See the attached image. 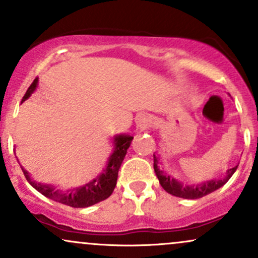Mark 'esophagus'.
Returning a JSON list of instances; mask_svg holds the SVG:
<instances>
[{"label":"esophagus","mask_w":258,"mask_h":258,"mask_svg":"<svg viewBox=\"0 0 258 258\" xmlns=\"http://www.w3.org/2000/svg\"><path fill=\"white\" fill-rule=\"evenodd\" d=\"M150 119L147 116L146 114H141L136 119V130L139 132L146 131L150 127Z\"/></svg>","instance_id":"1"}]
</instances>
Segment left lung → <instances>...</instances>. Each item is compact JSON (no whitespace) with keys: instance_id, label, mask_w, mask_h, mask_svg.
<instances>
[{"instance_id":"1","label":"left lung","mask_w":258,"mask_h":258,"mask_svg":"<svg viewBox=\"0 0 258 258\" xmlns=\"http://www.w3.org/2000/svg\"><path fill=\"white\" fill-rule=\"evenodd\" d=\"M159 155L156 156L154 154V171H155L156 177H158L160 184L162 188L167 191L168 194L173 195V197L183 198V199H199V198L205 197V195L212 193V191L217 190L222 185H224L229 180L233 173L235 172L238 166H234L233 168L227 170L226 176L223 178L218 179H210L206 182L199 183V184H185V183L179 182L174 177L165 172L164 170L160 168Z\"/></svg>"}]
</instances>
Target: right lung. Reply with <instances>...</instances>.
Wrapping results in <instances>:
<instances>
[{
  "instance_id": "add662e5",
  "label": "right lung",
  "mask_w": 258,
  "mask_h": 258,
  "mask_svg": "<svg viewBox=\"0 0 258 258\" xmlns=\"http://www.w3.org/2000/svg\"><path fill=\"white\" fill-rule=\"evenodd\" d=\"M38 79H35L34 82L30 85V87L26 91L25 96L23 97L22 103L28 99L36 91ZM132 139V136L125 135V133L123 135L121 133V135L114 136V138H112L114 150H112L110 156H109L108 162H106V166L103 170V172L99 173L96 178L86 183V184L76 186V188L73 189H68V190L57 189L52 184H43V183L36 182V180L31 178L30 173L22 165H19L25 174V178L28 179V182L36 189L38 193L44 195L48 199H52L57 201V203L64 204V205L68 206L88 207L108 199L112 194L115 186H116L117 173H119L120 166L122 164L123 159H125L127 149L131 146Z\"/></svg>"
}]
</instances>
